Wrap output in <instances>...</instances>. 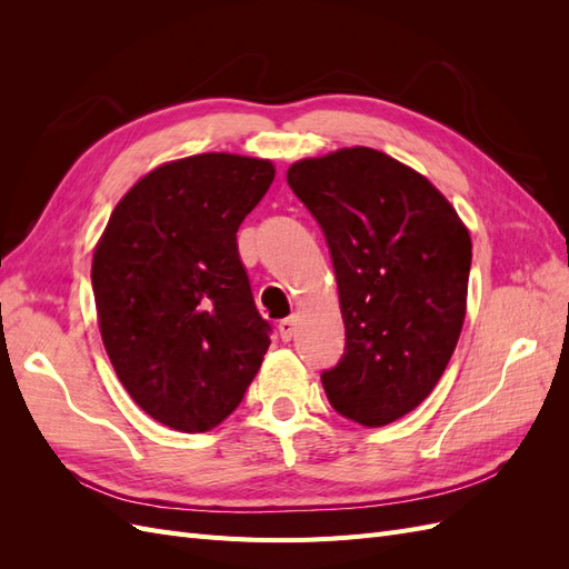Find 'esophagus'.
<instances>
[{
  "label": "esophagus",
  "instance_id": "1",
  "mask_svg": "<svg viewBox=\"0 0 569 569\" xmlns=\"http://www.w3.org/2000/svg\"><path fill=\"white\" fill-rule=\"evenodd\" d=\"M278 330H280V337H282V341H291V337H295V332H297V318L291 316V318H284V320H280Z\"/></svg>",
  "mask_w": 569,
  "mask_h": 569
}]
</instances>
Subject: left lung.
I'll return each mask as SVG.
<instances>
[{
  "label": "left lung",
  "mask_w": 569,
  "mask_h": 569,
  "mask_svg": "<svg viewBox=\"0 0 569 569\" xmlns=\"http://www.w3.org/2000/svg\"><path fill=\"white\" fill-rule=\"evenodd\" d=\"M332 253L347 347L320 375L339 416L382 427L420 406L456 351L470 232L425 176L370 147L291 163Z\"/></svg>",
  "instance_id": "obj_1"
}]
</instances>
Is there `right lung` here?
Segmentation results:
<instances>
[{
    "label": "right lung",
    "mask_w": 569,
    "mask_h": 569,
    "mask_svg": "<svg viewBox=\"0 0 569 569\" xmlns=\"http://www.w3.org/2000/svg\"><path fill=\"white\" fill-rule=\"evenodd\" d=\"M274 178L266 159L199 153L118 201L92 258L111 366L147 416L209 432L242 403L270 347L237 230Z\"/></svg>",
    "instance_id": "add662e5"
}]
</instances>
